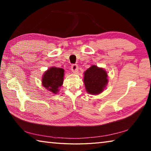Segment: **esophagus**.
<instances>
[{"label": "esophagus", "instance_id": "obj_1", "mask_svg": "<svg viewBox=\"0 0 151 151\" xmlns=\"http://www.w3.org/2000/svg\"><path fill=\"white\" fill-rule=\"evenodd\" d=\"M78 69V66L76 64H73V65H72V66H71V70H72L73 73L77 72Z\"/></svg>", "mask_w": 151, "mask_h": 151}]
</instances>
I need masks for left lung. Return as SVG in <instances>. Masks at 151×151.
Listing matches in <instances>:
<instances>
[{"instance_id": "left-lung-1", "label": "left lung", "mask_w": 151, "mask_h": 151, "mask_svg": "<svg viewBox=\"0 0 151 151\" xmlns=\"http://www.w3.org/2000/svg\"><path fill=\"white\" fill-rule=\"evenodd\" d=\"M107 82V73L103 68L93 65L85 71L84 83L88 93L100 94L105 87Z\"/></svg>"}]
</instances>
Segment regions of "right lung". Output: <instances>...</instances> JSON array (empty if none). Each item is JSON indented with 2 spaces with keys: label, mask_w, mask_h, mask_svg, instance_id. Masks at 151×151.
Wrapping results in <instances>:
<instances>
[{
  "label": "right lung",
  "mask_w": 151,
  "mask_h": 151,
  "mask_svg": "<svg viewBox=\"0 0 151 151\" xmlns=\"http://www.w3.org/2000/svg\"><path fill=\"white\" fill-rule=\"evenodd\" d=\"M64 69L60 68L51 67L46 71L42 77V85L53 93H57L58 87L63 83Z\"/></svg>",
  "instance_id": "right-lung-1"
}]
</instances>
